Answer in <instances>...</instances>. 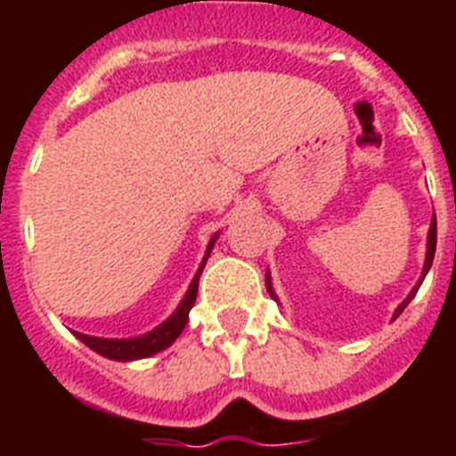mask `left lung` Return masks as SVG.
<instances>
[{"label":"left lung","mask_w":456,"mask_h":456,"mask_svg":"<svg viewBox=\"0 0 456 456\" xmlns=\"http://www.w3.org/2000/svg\"><path fill=\"white\" fill-rule=\"evenodd\" d=\"M434 253H436V216H434V219H432V228H429V237H427V260H425V269H422V278L427 276V272H429V267H432ZM422 278H420V281H418V285H416V288H413V292H411L409 297H406L404 304H402L400 308H397V313H395V317H400V313L406 308V304H409V301L413 299V294H416L418 288H420ZM267 289H269V294H272V297H273L272 285H269V278H267ZM395 317H393V320H395Z\"/></svg>","instance_id":"1"}]
</instances>
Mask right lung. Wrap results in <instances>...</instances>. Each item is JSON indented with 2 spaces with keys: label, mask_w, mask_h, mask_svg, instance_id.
<instances>
[{
  "label": "right lung",
  "mask_w": 456,
  "mask_h": 456,
  "mask_svg": "<svg viewBox=\"0 0 456 456\" xmlns=\"http://www.w3.org/2000/svg\"><path fill=\"white\" fill-rule=\"evenodd\" d=\"M215 240L216 237H212V240H209L208 256H209V251H212V247H215ZM208 256H205V260H208ZM205 260H203V265H200L196 278L191 281V285H189L187 294H184V299H183V304L178 305V310H175V313H173V315L168 317L162 326L152 329V331L146 333V336L132 338V340H107V338L84 336V333H75V336H77L79 340L86 345V347H91L93 352H98L100 356L114 358V361H136V358H146V356H152V354H157V352H162V349H167L168 345H171V342L175 340L180 333H183L184 324H187L189 310H191L193 301H196V294H199V278H200V272H203V267H205Z\"/></svg>",
  "instance_id": "obj_1"
}]
</instances>
